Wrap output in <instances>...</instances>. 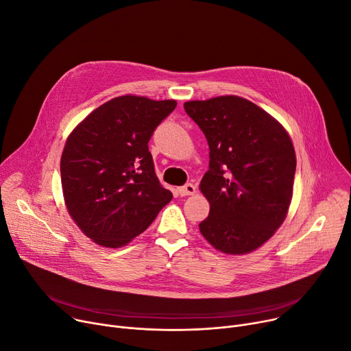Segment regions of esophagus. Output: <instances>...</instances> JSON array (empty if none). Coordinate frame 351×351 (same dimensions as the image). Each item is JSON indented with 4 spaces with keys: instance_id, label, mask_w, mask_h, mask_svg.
I'll return each instance as SVG.
<instances>
[{
    "instance_id": "1",
    "label": "esophagus",
    "mask_w": 351,
    "mask_h": 351,
    "mask_svg": "<svg viewBox=\"0 0 351 351\" xmlns=\"http://www.w3.org/2000/svg\"><path fill=\"white\" fill-rule=\"evenodd\" d=\"M177 191L181 197H185V195H194L197 193V186L194 184H185L182 186H178Z\"/></svg>"
}]
</instances>
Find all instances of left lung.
Wrapping results in <instances>:
<instances>
[{
    "label": "left lung",
    "instance_id": "left-lung-1",
    "mask_svg": "<svg viewBox=\"0 0 351 351\" xmlns=\"http://www.w3.org/2000/svg\"><path fill=\"white\" fill-rule=\"evenodd\" d=\"M184 110L209 146L199 190L210 209L199 232L225 254H247L282 225L292 199L296 157L285 128L252 101L221 95Z\"/></svg>",
    "mask_w": 351,
    "mask_h": 351
}]
</instances>
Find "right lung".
Masks as SVG:
<instances>
[{"label": "right lung", "instance_id": "1", "mask_svg": "<svg viewBox=\"0 0 351 351\" xmlns=\"http://www.w3.org/2000/svg\"><path fill=\"white\" fill-rule=\"evenodd\" d=\"M176 106V99L117 97L69 134L60 160L64 205L94 243L126 246L171 201L173 194L156 176L147 143Z\"/></svg>", "mask_w": 351, "mask_h": 351}]
</instances>
